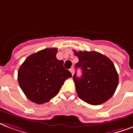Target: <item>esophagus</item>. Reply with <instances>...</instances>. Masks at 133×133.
I'll return each mask as SVG.
<instances>
[{
	"instance_id": "34e87169",
	"label": "esophagus",
	"mask_w": 133,
	"mask_h": 133,
	"mask_svg": "<svg viewBox=\"0 0 133 133\" xmlns=\"http://www.w3.org/2000/svg\"><path fill=\"white\" fill-rule=\"evenodd\" d=\"M70 72L72 73V75H74V69H73V68H72L70 69Z\"/></svg>"
}]
</instances>
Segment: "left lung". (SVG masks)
<instances>
[{"instance_id": "obj_1", "label": "left lung", "mask_w": 133, "mask_h": 133, "mask_svg": "<svg viewBox=\"0 0 133 133\" xmlns=\"http://www.w3.org/2000/svg\"><path fill=\"white\" fill-rule=\"evenodd\" d=\"M73 52L79 58L75 68L82 71L81 77H77L76 73L73 76L79 97L91 105L105 103L114 95L119 83L114 63L107 56L95 51Z\"/></svg>"}]
</instances>
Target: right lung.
Returning <instances> with one entry per match:
<instances>
[{"mask_svg":"<svg viewBox=\"0 0 133 133\" xmlns=\"http://www.w3.org/2000/svg\"><path fill=\"white\" fill-rule=\"evenodd\" d=\"M57 48H46L31 54L21 65L18 81L30 101L43 104L54 98L72 74L56 57Z\"/></svg>","mask_w":133,"mask_h":133,"instance_id":"obj_1","label":"right lung"}]
</instances>
